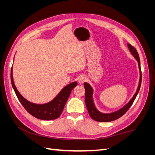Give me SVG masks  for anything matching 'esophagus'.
<instances>
[{"mask_svg": "<svg viewBox=\"0 0 155 155\" xmlns=\"http://www.w3.org/2000/svg\"><path fill=\"white\" fill-rule=\"evenodd\" d=\"M87 80V78L84 75H81L78 78V82L79 84H82Z\"/></svg>", "mask_w": 155, "mask_h": 155, "instance_id": "1", "label": "esophagus"}]
</instances>
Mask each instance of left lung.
<instances>
[{
    "mask_svg": "<svg viewBox=\"0 0 155 155\" xmlns=\"http://www.w3.org/2000/svg\"><path fill=\"white\" fill-rule=\"evenodd\" d=\"M127 46L130 54H132V55L138 62V68L140 70V79H139L138 86L137 91H136L133 97L131 98L130 101L125 105H124L122 108H121L120 109L114 112H110V113H104V112H100L96 108L94 104V99H93L94 90L92 87L91 86V85L89 83L87 82L84 83V87H85V104H86L87 110L88 111L89 115L91 116V118L94 120H95L96 121H100V122H109V121H112L120 118V117L122 116L125 112L129 110L130 106L132 105L135 100V98L137 97V96L140 91V86H141V82H142V72H141V68H140V60L139 58V55L137 52V50H136L133 46H131L130 44L127 43Z\"/></svg>",
    "mask_w": 155,
    "mask_h": 155,
    "instance_id": "1",
    "label": "left lung"
}]
</instances>
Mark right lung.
Wrapping results in <instances>:
<instances>
[{
	"instance_id": "1",
	"label": "right lung",
	"mask_w": 155,
	"mask_h": 155,
	"mask_svg": "<svg viewBox=\"0 0 155 155\" xmlns=\"http://www.w3.org/2000/svg\"><path fill=\"white\" fill-rule=\"evenodd\" d=\"M11 81L13 90L25 109L33 116L43 120L58 118L62 113L72 89L78 85V82L74 81L65 86L51 101L44 104H36L26 100L18 91L13 81V67L11 69Z\"/></svg>"
}]
</instances>
